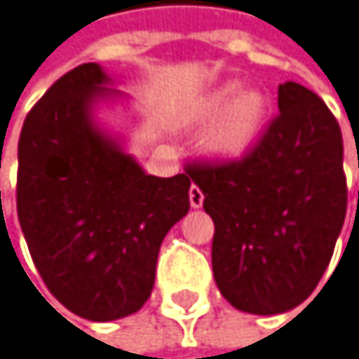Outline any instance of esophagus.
Instances as JSON below:
<instances>
[{"label":"esophagus","instance_id":"34e87169","mask_svg":"<svg viewBox=\"0 0 359 359\" xmlns=\"http://www.w3.org/2000/svg\"><path fill=\"white\" fill-rule=\"evenodd\" d=\"M189 204H191V208H200L204 204V194L198 185L189 187Z\"/></svg>","mask_w":359,"mask_h":359}]
</instances>
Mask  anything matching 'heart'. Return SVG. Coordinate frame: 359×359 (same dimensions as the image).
<instances>
[{
	"mask_svg": "<svg viewBox=\"0 0 359 359\" xmlns=\"http://www.w3.org/2000/svg\"><path fill=\"white\" fill-rule=\"evenodd\" d=\"M268 116V100L257 89L225 83L210 91L196 108V121L215 125L206 136V151L219 159H238L259 140Z\"/></svg>",
	"mask_w": 359,
	"mask_h": 359,
	"instance_id": "b5f03b06",
	"label": "heart"
}]
</instances>
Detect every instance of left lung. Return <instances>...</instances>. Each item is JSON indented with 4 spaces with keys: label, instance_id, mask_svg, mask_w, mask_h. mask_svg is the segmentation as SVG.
Returning a JSON list of instances; mask_svg holds the SVG:
<instances>
[{
    "label": "left lung",
    "instance_id": "left-lung-1",
    "mask_svg": "<svg viewBox=\"0 0 359 359\" xmlns=\"http://www.w3.org/2000/svg\"><path fill=\"white\" fill-rule=\"evenodd\" d=\"M215 221L212 274L238 311L278 315L321 280L347 212L343 134L311 89L278 85V114L236 161H191Z\"/></svg>",
    "mask_w": 359,
    "mask_h": 359
}]
</instances>
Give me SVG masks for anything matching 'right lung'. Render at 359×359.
Returning <instances> with one entry per match:
<instances>
[{"instance_id": "obj_1", "label": "right lung", "mask_w": 359, "mask_h": 359, "mask_svg": "<svg viewBox=\"0 0 359 359\" xmlns=\"http://www.w3.org/2000/svg\"><path fill=\"white\" fill-rule=\"evenodd\" d=\"M83 63L29 110L18 138L16 210L48 292L74 315L112 321L142 309L159 247L189 210L191 176L147 174L93 118L121 95Z\"/></svg>"}]
</instances>
